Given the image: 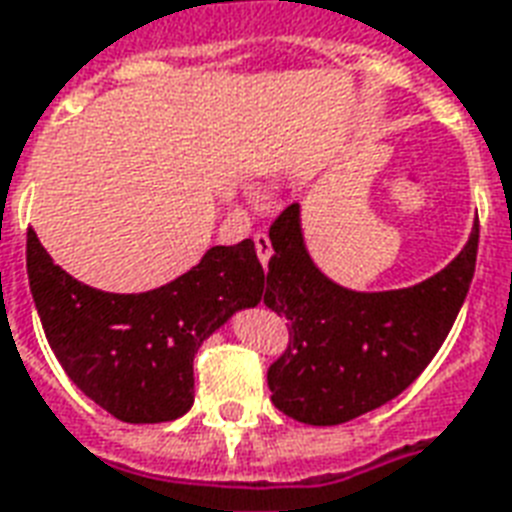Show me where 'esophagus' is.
<instances>
[{"instance_id": "1", "label": "esophagus", "mask_w": 512, "mask_h": 512, "mask_svg": "<svg viewBox=\"0 0 512 512\" xmlns=\"http://www.w3.org/2000/svg\"><path fill=\"white\" fill-rule=\"evenodd\" d=\"M252 241H255V252L257 257H260V263H268V257H271V238H268V233H263V230H257L255 236H252Z\"/></svg>"}]
</instances>
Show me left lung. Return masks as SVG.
<instances>
[{
  "label": "left lung",
  "mask_w": 512,
  "mask_h": 512,
  "mask_svg": "<svg viewBox=\"0 0 512 512\" xmlns=\"http://www.w3.org/2000/svg\"><path fill=\"white\" fill-rule=\"evenodd\" d=\"M268 238L263 304L290 320L285 352L268 369L271 401L298 423L339 426L396 399L437 355L475 276L480 225L448 268L388 293H352L325 279L306 255L295 203Z\"/></svg>",
  "instance_id": "1"
}]
</instances>
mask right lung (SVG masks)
Segmentation results:
<instances>
[{
    "label": "right lung",
    "mask_w": 512,
    "mask_h": 512,
    "mask_svg": "<svg viewBox=\"0 0 512 512\" xmlns=\"http://www.w3.org/2000/svg\"><path fill=\"white\" fill-rule=\"evenodd\" d=\"M26 274L45 339L67 377L124 423H165L195 401V352L230 314L266 295L252 238L211 246L198 266L149 293H105L56 266L34 230Z\"/></svg>",
    "instance_id": "add662e5"
}]
</instances>
